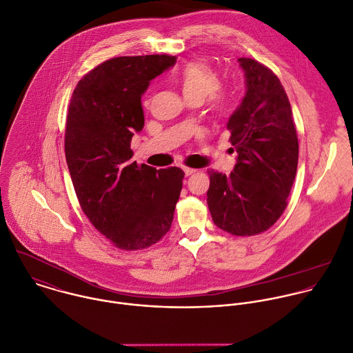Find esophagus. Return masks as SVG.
Returning a JSON list of instances; mask_svg holds the SVG:
<instances>
[{"label": "esophagus", "mask_w": 353, "mask_h": 353, "mask_svg": "<svg viewBox=\"0 0 353 353\" xmlns=\"http://www.w3.org/2000/svg\"><path fill=\"white\" fill-rule=\"evenodd\" d=\"M196 172V169H192V168H184V173H185V176H191V174H194Z\"/></svg>", "instance_id": "esophagus-1"}]
</instances>
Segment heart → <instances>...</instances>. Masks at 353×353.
I'll return each mask as SVG.
<instances>
[{
	"instance_id": "obj_1",
	"label": "heart",
	"mask_w": 353,
	"mask_h": 353,
	"mask_svg": "<svg viewBox=\"0 0 353 353\" xmlns=\"http://www.w3.org/2000/svg\"><path fill=\"white\" fill-rule=\"evenodd\" d=\"M184 99L190 102L202 103L209 98V105L216 113H224L230 101L225 94L220 92V76L216 70L203 62H188L176 74Z\"/></svg>"
}]
</instances>
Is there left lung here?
Wrapping results in <instances>:
<instances>
[{"label": "left lung", "mask_w": 353, "mask_h": 353, "mask_svg": "<svg viewBox=\"0 0 353 353\" xmlns=\"http://www.w3.org/2000/svg\"><path fill=\"white\" fill-rule=\"evenodd\" d=\"M239 62L247 91L227 122L237 163L230 176L209 170L206 202L219 228L243 237L266 231L283 214L299 148L292 109L279 77L255 59Z\"/></svg>", "instance_id": "left-lung-1"}]
</instances>
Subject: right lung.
<instances>
[{
  "label": "right lung",
  "mask_w": 353,
  "mask_h": 353,
  "mask_svg": "<svg viewBox=\"0 0 353 353\" xmlns=\"http://www.w3.org/2000/svg\"><path fill=\"white\" fill-rule=\"evenodd\" d=\"M176 57H117L76 85L66 119L65 155L80 206L114 247L137 251L170 230L183 187L180 168L132 162L130 143L144 128L141 95Z\"/></svg>",
  "instance_id": "obj_1"
}]
</instances>
